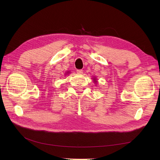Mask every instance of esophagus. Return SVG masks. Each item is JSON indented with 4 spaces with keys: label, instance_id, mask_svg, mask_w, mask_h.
<instances>
[{
    "label": "esophagus",
    "instance_id": "34e87169",
    "mask_svg": "<svg viewBox=\"0 0 160 160\" xmlns=\"http://www.w3.org/2000/svg\"><path fill=\"white\" fill-rule=\"evenodd\" d=\"M76 72H77V73L79 74H82V73H83V70H81V69L80 70H77Z\"/></svg>",
    "mask_w": 160,
    "mask_h": 160
}]
</instances>
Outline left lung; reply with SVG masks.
<instances>
[{
  "label": "left lung",
  "mask_w": 160,
  "mask_h": 160,
  "mask_svg": "<svg viewBox=\"0 0 160 160\" xmlns=\"http://www.w3.org/2000/svg\"><path fill=\"white\" fill-rule=\"evenodd\" d=\"M93 80H95V81H96V78H93Z\"/></svg>",
  "instance_id": "1"
}]
</instances>
